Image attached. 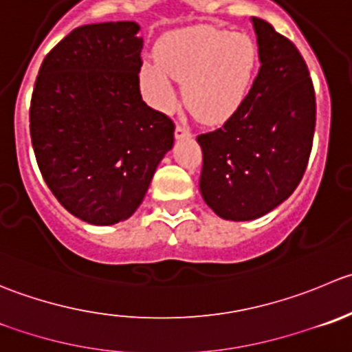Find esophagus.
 <instances>
[{
	"instance_id": "obj_1",
	"label": "esophagus",
	"mask_w": 352,
	"mask_h": 352,
	"mask_svg": "<svg viewBox=\"0 0 352 352\" xmlns=\"http://www.w3.org/2000/svg\"><path fill=\"white\" fill-rule=\"evenodd\" d=\"M190 135H192V132H190L189 129L186 127V125H180V124H177V127H175V138H177V139H182V138H190Z\"/></svg>"
}]
</instances>
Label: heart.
<instances>
[{
	"instance_id": "obj_1",
	"label": "heart",
	"mask_w": 352,
	"mask_h": 352,
	"mask_svg": "<svg viewBox=\"0 0 352 352\" xmlns=\"http://www.w3.org/2000/svg\"><path fill=\"white\" fill-rule=\"evenodd\" d=\"M258 65L251 37L214 27H192L170 36L158 58L141 68V91L156 110L177 103V80L184 84L187 104L204 122L227 120L241 107Z\"/></svg>"
}]
</instances>
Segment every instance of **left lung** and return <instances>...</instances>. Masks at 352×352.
<instances>
[{
  "label": "left lung",
  "instance_id": "obj_1",
  "mask_svg": "<svg viewBox=\"0 0 352 352\" xmlns=\"http://www.w3.org/2000/svg\"><path fill=\"white\" fill-rule=\"evenodd\" d=\"M261 67L241 107L197 135L199 189L225 220L244 221L284 203L301 182L313 146L316 101L305 58L291 39L252 16Z\"/></svg>",
  "mask_w": 352,
  "mask_h": 352
}]
</instances>
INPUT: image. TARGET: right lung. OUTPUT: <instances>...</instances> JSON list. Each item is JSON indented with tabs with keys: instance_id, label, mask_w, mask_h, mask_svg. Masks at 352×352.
Segmentation results:
<instances>
[{
	"instance_id": "1",
	"label": "right lung",
	"mask_w": 352,
	"mask_h": 352,
	"mask_svg": "<svg viewBox=\"0 0 352 352\" xmlns=\"http://www.w3.org/2000/svg\"><path fill=\"white\" fill-rule=\"evenodd\" d=\"M135 22L72 30L44 58L30 100L34 155L61 206L93 225L127 220L173 146L175 124L139 89Z\"/></svg>"
}]
</instances>
